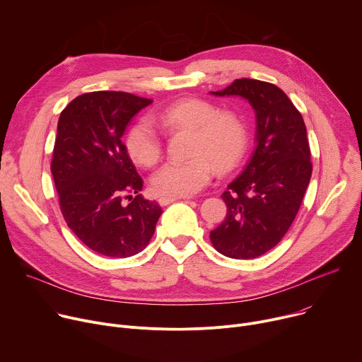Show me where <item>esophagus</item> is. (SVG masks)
<instances>
[{
  "label": "esophagus",
  "mask_w": 362,
  "mask_h": 362,
  "mask_svg": "<svg viewBox=\"0 0 362 362\" xmlns=\"http://www.w3.org/2000/svg\"><path fill=\"white\" fill-rule=\"evenodd\" d=\"M177 199H180V198H175V197H160L158 199V203H159V206H168V204L177 202Z\"/></svg>",
  "instance_id": "obj_1"
}]
</instances>
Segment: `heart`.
Masks as SVG:
<instances>
[{"label": "heart", "mask_w": 362, "mask_h": 362, "mask_svg": "<svg viewBox=\"0 0 362 362\" xmlns=\"http://www.w3.org/2000/svg\"><path fill=\"white\" fill-rule=\"evenodd\" d=\"M153 120L167 131H192L187 160H171L151 178L152 189L165 197H189L202 191L213 178L214 168L224 174L242 159L247 132L242 116L220 109L199 98H184L160 110ZM127 151L136 164L153 167L163 156L164 144L158 131L139 120L127 135Z\"/></svg>", "instance_id": "obj_1"}]
</instances>
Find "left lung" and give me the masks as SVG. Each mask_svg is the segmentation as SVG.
Wrapping results in <instances>:
<instances>
[{
    "label": "left lung",
    "mask_w": 362,
    "mask_h": 362,
    "mask_svg": "<svg viewBox=\"0 0 362 362\" xmlns=\"http://www.w3.org/2000/svg\"><path fill=\"white\" fill-rule=\"evenodd\" d=\"M216 96H240L256 112V148L221 198L224 221L210 233L217 252L256 259L273 249L292 226L312 175L310 149L300 112L276 85L235 78Z\"/></svg>",
    "instance_id": "left-lung-1"
}]
</instances>
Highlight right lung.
<instances>
[{"label": "right lung", "instance_id": "1", "mask_svg": "<svg viewBox=\"0 0 362 362\" xmlns=\"http://www.w3.org/2000/svg\"><path fill=\"white\" fill-rule=\"evenodd\" d=\"M151 103L127 92H90L74 98L59 117L52 174L62 214L80 242L106 257L142 252L163 213L139 194L144 181L120 139Z\"/></svg>", "mask_w": 362, "mask_h": 362}]
</instances>
